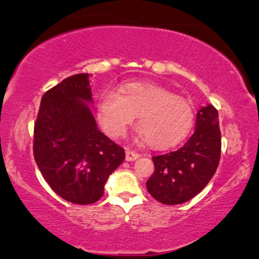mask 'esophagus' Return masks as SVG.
<instances>
[{"instance_id":"obj_1","label":"esophagus","mask_w":259,"mask_h":259,"mask_svg":"<svg viewBox=\"0 0 259 259\" xmlns=\"http://www.w3.org/2000/svg\"><path fill=\"white\" fill-rule=\"evenodd\" d=\"M139 157H140V154L137 153V152L126 150V160L127 161H134V160H137Z\"/></svg>"}]
</instances>
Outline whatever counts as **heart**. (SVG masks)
I'll return each mask as SVG.
<instances>
[{"instance_id": "b5f03b06", "label": "heart", "mask_w": 259, "mask_h": 259, "mask_svg": "<svg viewBox=\"0 0 259 259\" xmlns=\"http://www.w3.org/2000/svg\"><path fill=\"white\" fill-rule=\"evenodd\" d=\"M98 109L101 125L113 137L125 136L138 115L139 136L155 148L179 144L194 122V111L189 101L151 82L126 83L119 93L106 91Z\"/></svg>"}]
</instances>
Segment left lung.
<instances>
[{
	"instance_id": "8db88e82",
	"label": "left lung",
	"mask_w": 259,
	"mask_h": 259,
	"mask_svg": "<svg viewBox=\"0 0 259 259\" xmlns=\"http://www.w3.org/2000/svg\"><path fill=\"white\" fill-rule=\"evenodd\" d=\"M221 147L218 111L207 105L198 111L196 131L183 147L152 158L154 173L146 182L148 193L166 205L192 199L217 171Z\"/></svg>"
}]
</instances>
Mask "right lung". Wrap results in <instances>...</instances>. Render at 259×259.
<instances>
[{"instance_id": "right-lung-1", "label": "right lung", "mask_w": 259, "mask_h": 259, "mask_svg": "<svg viewBox=\"0 0 259 259\" xmlns=\"http://www.w3.org/2000/svg\"><path fill=\"white\" fill-rule=\"evenodd\" d=\"M90 75L75 74L41 99L34 127V159L46 182L67 201L88 205L125 159V150L98 128Z\"/></svg>"}]
</instances>
